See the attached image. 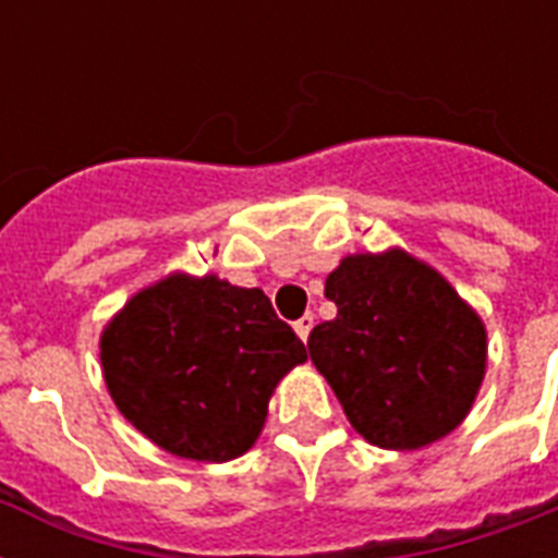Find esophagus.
<instances>
[{
    "mask_svg": "<svg viewBox=\"0 0 558 558\" xmlns=\"http://www.w3.org/2000/svg\"><path fill=\"white\" fill-rule=\"evenodd\" d=\"M313 324H315V318L310 313L306 315H301V318H298L295 322V332H298V339L301 341H306L310 339V330H313Z\"/></svg>",
    "mask_w": 558,
    "mask_h": 558,
    "instance_id": "esophagus-1",
    "label": "esophagus"
}]
</instances>
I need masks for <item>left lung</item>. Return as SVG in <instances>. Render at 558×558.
Masks as SVG:
<instances>
[{"instance_id": "1", "label": "left lung", "mask_w": 558, "mask_h": 558, "mask_svg": "<svg viewBox=\"0 0 558 558\" xmlns=\"http://www.w3.org/2000/svg\"><path fill=\"white\" fill-rule=\"evenodd\" d=\"M339 306L310 332V359L367 442L414 451L475 405L486 373L484 318L405 248L348 254L327 275Z\"/></svg>"}]
</instances>
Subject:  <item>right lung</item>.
<instances>
[{"label":"right lung","instance_id":"right-lung-1","mask_svg":"<svg viewBox=\"0 0 558 558\" xmlns=\"http://www.w3.org/2000/svg\"><path fill=\"white\" fill-rule=\"evenodd\" d=\"M98 348L118 411L159 449L199 463L252 449L278 381L306 362L260 289L187 271L138 289Z\"/></svg>","mask_w":558,"mask_h":558}]
</instances>
